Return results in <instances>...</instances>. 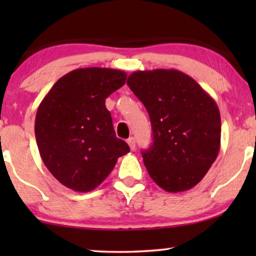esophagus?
I'll return each mask as SVG.
<instances>
[{
    "label": "esophagus",
    "instance_id": "obj_1",
    "mask_svg": "<svg viewBox=\"0 0 256 256\" xmlns=\"http://www.w3.org/2000/svg\"><path fill=\"white\" fill-rule=\"evenodd\" d=\"M127 143L129 144V146H130L132 150H135V140H134V138H129Z\"/></svg>",
    "mask_w": 256,
    "mask_h": 256
}]
</instances>
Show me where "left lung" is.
<instances>
[{
	"label": "left lung",
	"instance_id": "8db88e82",
	"mask_svg": "<svg viewBox=\"0 0 256 256\" xmlns=\"http://www.w3.org/2000/svg\"><path fill=\"white\" fill-rule=\"evenodd\" d=\"M127 84L152 122V143L142 152L149 176L168 192L190 190L219 154L218 104L194 79L178 70L136 71Z\"/></svg>",
	"mask_w": 256,
	"mask_h": 256
}]
</instances>
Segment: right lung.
Wrapping results in <instances>:
<instances>
[{
    "label": "right lung",
    "instance_id": "1",
    "mask_svg": "<svg viewBox=\"0 0 256 256\" xmlns=\"http://www.w3.org/2000/svg\"><path fill=\"white\" fill-rule=\"evenodd\" d=\"M127 73L76 68L62 76L38 106L34 135L40 157L56 180L76 192L99 186L129 146L115 135L106 99Z\"/></svg>",
    "mask_w": 256,
    "mask_h": 256
}]
</instances>
